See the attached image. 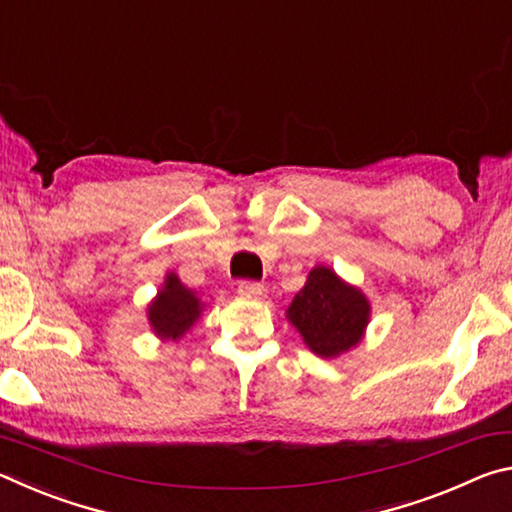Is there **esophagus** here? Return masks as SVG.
I'll list each match as a JSON object with an SVG mask.
<instances>
[{"label": "esophagus", "instance_id": "obj_1", "mask_svg": "<svg viewBox=\"0 0 512 512\" xmlns=\"http://www.w3.org/2000/svg\"><path fill=\"white\" fill-rule=\"evenodd\" d=\"M239 293L244 298L259 300V298L266 296V289H264V284L253 282V280H244V282H239Z\"/></svg>", "mask_w": 512, "mask_h": 512}]
</instances>
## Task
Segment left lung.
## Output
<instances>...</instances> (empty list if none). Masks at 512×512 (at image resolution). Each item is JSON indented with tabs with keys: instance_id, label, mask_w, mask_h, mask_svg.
<instances>
[{
	"instance_id": "8db88e82",
	"label": "left lung",
	"mask_w": 512,
	"mask_h": 512,
	"mask_svg": "<svg viewBox=\"0 0 512 512\" xmlns=\"http://www.w3.org/2000/svg\"><path fill=\"white\" fill-rule=\"evenodd\" d=\"M287 318L311 352L332 359L357 348L370 320V302L332 268L316 266L291 300Z\"/></svg>"
}]
</instances>
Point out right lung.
Instances as JSON below:
<instances>
[{
    "mask_svg": "<svg viewBox=\"0 0 512 512\" xmlns=\"http://www.w3.org/2000/svg\"><path fill=\"white\" fill-rule=\"evenodd\" d=\"M196 291L187 289L176 273H167L162 289L149 305V323L162 341H178L203 314Z\"/></svg>",
    "mask_w": 512,
    "mask_h": 512,
    "instance_id": "add662e5",
    "label": "right lung"
}]
</instances>
